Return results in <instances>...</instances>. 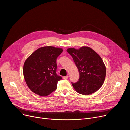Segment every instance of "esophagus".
<instances>
[{"instance_id": "34e87169", "label": "esophagus", "mask_w": 130, "mask_h": 130, "mask_svg": "<svg viewBox=\"0 0 130 130\" xmlns=\"http://www.w3.org/2000/svg\"><path fill=\"white\" fill-rule=\"evenodd\" d=\"M68 76H66L64 77H63V79H68Z\"/></svg>"}]
</instances>
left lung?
I'll use <instances>...</instances> for the list:
<instances>
[{"mask_svg": "<svg viewBox=\"0 0 130 130\" xmlns=\"http://www.w3.org/2000/svg\"><path fill=\"white\" fill-rule=\"evenodd\" d=\"M67 52L72 57L80 73L76 83L71 82L78 93L88 95L97 91L104 83L106 67L99 55L88 47L79 49L68 48Z\"/></svg>", "mask_w": 130, "mask_h": 130, "instance_id": "8db88e82", "label": "left lung"}]
</instances>
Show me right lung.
<instances>
[{
	"label": "right lung",
	"instance_id": "1",
	"mask_svg": "<svg viewBox=\"0 0 130 130\" xmlns=\"http://www.w3.org/2000/svg\"><path fill=\"white\" fill-rule=\"evenodd\" d=\"M63 52L62 48L52 46L36 50L27 59L23 67L26 82L34 93L47 96L57 88L62 78L57 73V59Z\"/></svg>",
	"mask_w": 130,
	"mask_h": 130
}]
</instances>
